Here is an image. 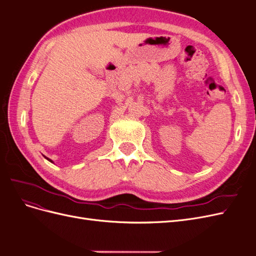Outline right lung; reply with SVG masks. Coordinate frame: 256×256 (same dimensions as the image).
<instances>
[{
  "label": "right lung",
  "mask_w": 256,
  "mask_h": 256,
  "mask_svg": "<svg viewBox=\"0 0 256 256\" xmlns=\"http://www.w3.org/2000/svg\"><path fill=\"white\" fill-rule=\"evenodd\" d=\"M44 158H46V159H47V160H49V161H50V162H53V161H52V160H51V159H49V158H47V157H44Z\"/></svg>",
  "instance_id": "add662e5"
}]
</instances>
